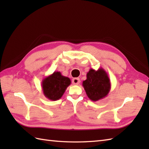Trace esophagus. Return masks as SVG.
<instances>
[{
    "instance_id": "esophagus-1",
    "label": "esophagus",
    "mask_w": 149,
    "mask_h": 149,
    "mask_svg": "<svg viewBox=\"0 0 149 149\" xmlns=\"http://www.w3.org/2000/svg\"><path fill=\"white\" fill-rule=\"evenodd\" d=\"M80 83V79L79 78H74L72 79V83L73 84L75 85H78Z\"/></svg>"
}]
</instances>
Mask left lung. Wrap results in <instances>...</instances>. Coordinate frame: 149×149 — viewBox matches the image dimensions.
<instances>
[{
    "label": "left lung",
    "mask_w": 149,
    "mask_h": 149,
    "mask_svg": "<svg viewBox=\"0 0 149 149\" xmlns=\"http://www.w3.org/2000/svg\"><path fill=\"white\" fill-rule=\"evenodd\" d=\"M83 86L88 97L95 102L106 97L111 90V82L107 72L102 68L97 70L90 69Z\"/></svg>",
    "instance_id": "8db88e82"
}]
</instances>
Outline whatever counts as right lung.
Listing matches in <instances>:
<instances>
[{"label": "right lung", "mask_w": 149, "mask_h": 149, "mask_svg": "<svg viewBox=\"0 0 149 149\" xmlns=\"http://www.w3.org/2000/svg\"><path fill=\"white\" fill-rule=\"evenodd\" d=\"M70 84L71 81L68 77L63 76L60 72H54L42 82L43 95L50 100H59Z\"/></svg>", "instance_id": "right-lung-1"}]
</instances>
